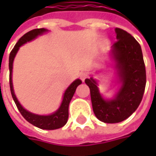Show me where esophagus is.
I'll use <instances>...</instances> for the list:
<instances>
[{"mask_svg":"<svg viewBox=\"0 0 156 156\" xmlns=\"http://www.w3.org/2000/svg\"><path fill=\"white\" fill-rule=\"evenodd\" d=\"M87 73H85V72H82V73L80 74V78H81V80L82 81H85V79L87 78Z\"/></svg>","mask_w":156,"mask_h":156,"instance_id":"34e87169","label":"esophagus"}]
</instances>
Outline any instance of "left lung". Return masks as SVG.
I'll list each match as a JSON object with an SVG mask.
<instances>
[{
    "label": "left lung",
    "instance_id": "left-lung-1",
    "mask_svg": "<svg viewBox=\"0 0 156 156\" xmlns=\"http://www.w3.org/2000/svg\"><path fill=\"white\" fill-rule=\"evenodd\" d=\"M116 40L109 56L116 70L118 90L113 98L107 99L100 93L98 81L91 75L85 80L90 89L93 111L101 122H121L129 118L141 103L146 86V70L141 48L125 30L115 29Z\"/></svg>",
    "mask_w": 156,
    "mask_h": 156
}]
</instances>
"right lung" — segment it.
Masks as SVG:
<instances>
[{"label": "right lung", "mask_w": 156, "mask_h": 156, "mask_svg": "<svg viewBox=\"0 0 156 156\" xmlns=\"http://www.w3.org/2000/svg\"><path fill=\"white\" fill-rule=\"evenodd\" d=\"M48 30L46 28H37V29H33L27 34H25L22 37H21L17 43L15 44L14 48L9 55V86H10V90H11V94L14 99V101L17 106V108L19 109L21 115L24 117L27 122L34 126L39 128L41 129H47V130H54V129H60L62 128L63 126L68 122L69 118V106L70 103V101L72 97L74 96L76 87H78L80 84H81V81L80 79H76L74 81L68 88L65 90L63 94L62 101L60 105L59 108L53 114L48 115H36L29 112L27 109H25L18 101L16 95H15V91H14V87H13V81H12V73H13V63L15 57L17 54L18 50L20 49L21 46L24 45L25 43L33 41L35 38H37L39 35H41L43 34L47 33Z\"/></svg>", "instance_id": "obj_1"}]
</instances>
